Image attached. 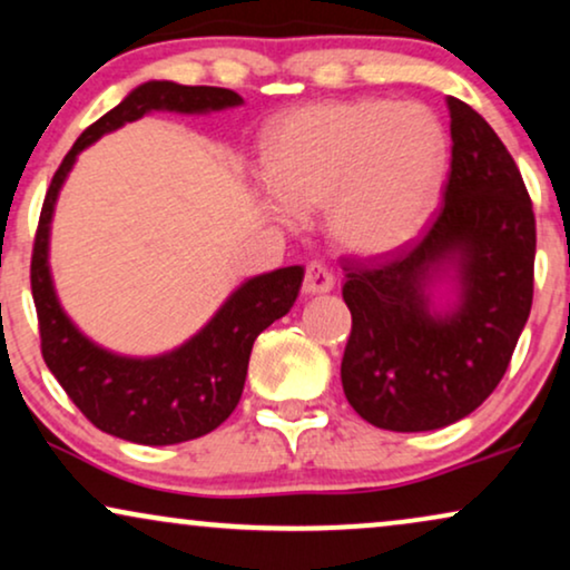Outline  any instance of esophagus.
Wrapping results in <instances>:
<instances>
[{
	"instance_id": "esophagus-1",
	"label": "esophagus",
	"mask_w": 570,
	"mask_h": 570,
	"mask_svg": "<svg viewBox=\"0 0 570 570\" xmlns=\"http://www.w3.org/2000/svg\"><path fill=\"white\" fill-rule=\"evenodd\" d=\"M334 273L323 263H309L305 268V281H302V294L313 297V294H326L334 289Z\"/></svg>"
}]
</instances>
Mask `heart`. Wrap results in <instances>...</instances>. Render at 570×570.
<instances>
[{
  "instance_id": "heart-1",
  "label": "heart",
  "mask_w": 570,
  "mask_h": 570,
  "mask_svg": "<svg viewBox=\"0 0 570 570\" xmlns=\"http://www.w3.org/2000/svg\"><path fill=\"white\" fill-rule=\"evenodd\" d=\"M265 205L284 223L326 210L352 255H392L423 232L446 173L444 128L421 105L315 102L281 115L265 136Z\"/></svg>"
}]
</instances>
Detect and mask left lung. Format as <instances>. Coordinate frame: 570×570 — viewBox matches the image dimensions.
I'll return each mask as SVG.
<instances>
[{
	"instance_id": "left-lung-1",
	"label": "left lung",
	"mask_w": 570,
	"mask_h": 570,
	"mask_svg": "<svg viewBox=\"0 0 570 570\" xmlns=\"http://www.w3.org/2000/svg\"><path fill=\"white\" fill-rule=\"evenodd\" d=\"M450 176L421 242L347 265L342 386L386 431L444 429L505 376L534 297L537 223L521 170L481 115L446 97Z\"/></svg>"
}]
</instances>
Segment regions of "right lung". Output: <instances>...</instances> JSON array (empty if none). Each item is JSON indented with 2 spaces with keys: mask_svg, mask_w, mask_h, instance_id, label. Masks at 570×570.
<instances>
[{
  "mask_svg": "<svg viewBox=\"0 0 570 570\" xmlns=\"http://www.w3.org/2000/svg\"><path fill=\"white\" fill-rule=\"evenodd\" d=\"M239 105H244L239 94L218 86H181L173 81L136 86L124 102L78 136L49 184L31 257V292L39 315L41 355L76 407L105 434L134 444L165 446L189 442L218 429L242 400L252 344L273 321L289 313L305 268L289 265L242 281L197 334L163 355H120L91 342L70 321L57 297L49 268V236L57 197L78 155L105 134L118 131L149 112L207 115Z\"/></svg>",
  "mask_w": 570,
  "mask_h": 570,
  "instance_id": "right-lung-1",
  "label": "right lung"
}]
</instances>
